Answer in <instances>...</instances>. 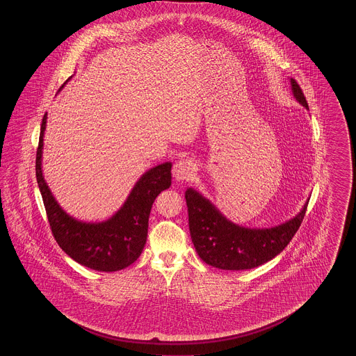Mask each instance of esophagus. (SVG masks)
Wrapping results in <instances>:
<instances>
[{
  "instance_id": "obj_1",
  "label": "esophagus",
  "mask_w": 356,
  "mask_h": 356,
  "mask_svg": "<svg viewBox=\"0 0 356 356\" xmlns=\"http://www.w3.org/2000/svg\"><path fill=\"white\" fill-rule=\"evenodd\" d=\"M195 164L192 160H188V159H183V160H179L175 165H173V177L177 180V181H184V180H189L192 177V175L195 173Z\"/></svg>"
}]
</instances>
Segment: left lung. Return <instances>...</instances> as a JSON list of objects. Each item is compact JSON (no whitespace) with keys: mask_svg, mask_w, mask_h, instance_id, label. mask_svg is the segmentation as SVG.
<instances>
[{"mask_svg":"<svg viewBox=\"0 0 356 356\" xmlns=\"http://www.w3.org/2000/svg\"><path fill=\"white\" fill-rule=\"evenodd\" d=\"M289 83L296 102L308 109L300 86L293 79ZM186 202L196 252L207 264L227 271L251 270L280 254L299 229L308 204L283 224L271 228H248L227 219L215 204L193 188L186 189Z\"/></svg>","mask_w":356,"mask_h":356,"instance_id":"obj_1","label":"left lung"}]
</instances>
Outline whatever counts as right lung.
<instances>
[{"label":"right lung","instance_id":"add662e5","mask_svg":"<svg viewBox=\"0 0 356 356\" xmlns=\"http://www.w3.org/2000/svg\"><path fill=\"white\" fill-rule=\"evenodd\" d=\"M47 119L45 113L41 122L35 157V177L53 236L65 254L90 270L115 272L127 268L135 263L144 250L153 202L159 193L168 189L172 183V163L167 161L159 164L143 173L129 192L127 200L109 219L79 220L63 209L42 175V149Z\"/></svg>","mask_w":356,"mask_h":356}]
</instances>
